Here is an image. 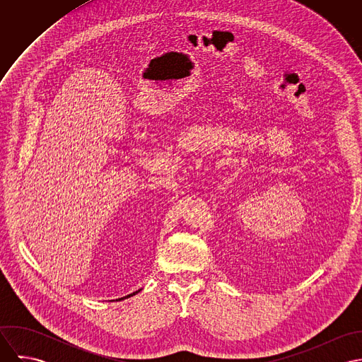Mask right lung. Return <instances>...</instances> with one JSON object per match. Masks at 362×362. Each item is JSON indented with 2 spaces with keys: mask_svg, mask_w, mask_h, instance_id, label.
Wrapping results in <instances>:
<instances>
[{
  "mask_svg": "<svg viewBox=\"0 0 362 362\" xmlns=\"http://www.w3.org/2000/svg\"><path fill=\"white\" fill-rule=\"evenodd\" d=\"M138 293H139V290L135 291V293H132V294H129V296H127V297H132V296H135V294H138Z\"/></svg>",
  "mask_w": 362,
  "mask_h": 362,
  "instance_id": "add662e5",
  "label": "right lung"
}]
</instances>
